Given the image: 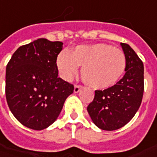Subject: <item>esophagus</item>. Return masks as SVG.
I'll return each instance as SVG.
<instances>
[{
    "label": "esophagus",
    "instance_id": "obj_1",
    "mask_svg": "<svg viewBox=\"0 0 157 157\" xmlns=\"http://www.w3.org/2000/svg\"><path fill=\"white\" fill-rule=\"evenodd\" d=\"M83 87L82 85H75V89H74V91L75 92V93H78L82 89Z\"/></svg>",
    "mask_w": 157,
    "mask_h": 157
}]
</instances>
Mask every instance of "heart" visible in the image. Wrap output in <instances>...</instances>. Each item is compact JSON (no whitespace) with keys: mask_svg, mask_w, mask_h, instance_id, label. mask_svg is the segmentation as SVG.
<instances>
[{"mask_svg":"<svg viewBox=\"0 0 157 157\" xmlns=\"http://www.w3.org/2000/svg\"><path fill=\"white\" fill-rule=\"evenodd\" d=\"M56 64L61 76L71 80L82 68V79L94 89H107L115 85L126 68L125 52L112 44L98 43L79 45L70 52H62Z\"/></svg>","mask_w":157,"mask_h":157,"instance_id":"1","label":"heart"}]
</instances>
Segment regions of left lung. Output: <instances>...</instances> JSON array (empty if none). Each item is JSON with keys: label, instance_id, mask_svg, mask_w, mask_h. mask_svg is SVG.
<instances>
[{"label": "left lung", "instance_id": "obj_1", "mask_svg": "<svg viewBox=\"0 0 157 157\" xmlns=\"http://www.w3.org/2000/svg\"><path fill=\"white\" fill-rule=\"evenodd\" d=\"M120 44L126 57L125 75L115 85L96 90L93 101L87 107L94 124L106 131L117 130L133 119L141 104L144 91L141 59L129 44Z\"/></svg>", "mask_w": 157, "mask_h": 157}]
</instances>
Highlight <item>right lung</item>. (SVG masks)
<instances>
[{
	"label": "right lung",
	"instance_id": "obj_1",
	"mask_svg": "<svg viewBox=\"0 0 157 157\" xmlns=\"http://www.w3.org/2000/svg\"><path fill=\"white\" fill-rule=\"evenodd\" d=\"M63 43L38 38L20 46L6 67L5 93L15 118L42 130L57 119L74 85L58 77L56 60Z\"/></svg>",
	"mask_w": 157,
	"mask_h": 157
}]
</instances>
